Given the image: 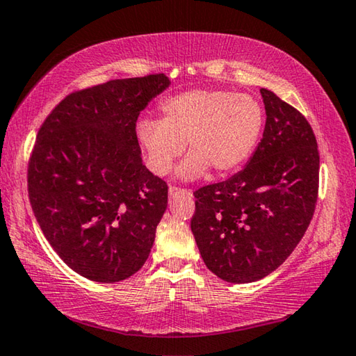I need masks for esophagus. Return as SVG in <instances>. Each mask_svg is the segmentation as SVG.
<instances>
[{
    "label": "esophagus",
    "instance_id": "esophagus-1",
    "mask_svg": "<svg viewBox=\"0 0 356 356\" xmlns=\"http://www.w3.org/2000/svg\"><path fill=\"white\" fill-rule=\"evenodd\" d=\"M191 196V191L190 190H185V188H179V186H170V197H176V196Z\"/></svg>",
    "mask_w": 356,
    "mask_h": 356
}]
</instances>
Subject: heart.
Returning a JSON list of instances; mask_svg holds the SVG:
<instances>
[{
    "label": "heart",
    "mask_w": 356,
    "mask_h": 356,
    "mask_svg": "<svg viewBox=\"0 0 356 356\" xmlns=\"http://www.w3.org/2000/svg\"><path fill=\"white\" fill-rule=\"evenodd\" d=\"M161 118L143 116L135 135L146 165L166 176L186 147L190 154L179 166L186 180L202 177L213 168L232 172L248 160L260 140L264 112L254 96L230 90H190L160 104Z\"/></svg>",
    "instance_id": "heart-1"
}]
</instances>
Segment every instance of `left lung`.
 Here are the masks:
<instances>
[{
    "label": "left lung",
    "mask_w": 356,
    "mask_h": 356,
    "mask_svg": "<svg viewBox=\"0 0 356 356\" xmlns=\"http://www.w3.org/2000/svg\"><path fill=\"white\" fill-rule=\"evenodd\" d=\"M266 126L243 171L195 191L191 218L202 260L229 283L257 282L291 255L312 222L319 151L309 122L261 88Z\"/></svg>",
    "instance_id": "obj_1"
}]
</instances>
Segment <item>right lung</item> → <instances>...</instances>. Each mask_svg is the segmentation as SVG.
<instances>
[{
  "mask_svg": "<svg viewBox=\"0 0 356 356\" xmlns=\"http://www.w3.org/2000/svg\"><path fill=\"white\" fill-rule=\"evenodd\" d=\"M166 87L159 73L77 90L38 129L32 211L56 254L88 280H124L149 257L168 185L143 165L135 124Z\"/></svg>",
  "mask_w": 356,
  "mask_h": 356,
  "instance_id": "obj_1",
  "label": "right lung"
}]
</instances>
